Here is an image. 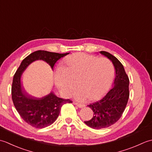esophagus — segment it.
<instances>
[{
    "instance_id": "esophagus-1",
    "label": "esophagus",
    "mask_w": 152,
    "mask_h": 152,
    "mask_svg": "<svg viewBox=\"0 0 152 152\" xmlns=\"http://www.w3.org/2000/svg\"><path fill=\"white\" fill-rule=\"evenodd\" d=\"M74 104L76 105L79 108H83V107H85V106H86V105L82 104V103H79V102H74Z\"/></svg>"
}]
</instances>
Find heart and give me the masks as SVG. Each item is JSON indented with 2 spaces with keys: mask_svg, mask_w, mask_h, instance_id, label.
<instances>
[{
  "mask_svg": "<svg viewBox=\"0 0 152 152\" xmlns=\"http://www.w3.org/2000/svg\"><path fill=\"white\" fill-rule=\"evenodd\" d=\"M114 76V66L107 58L79 53L64 61V69L59 68L55 74L57 86L64 95H69L78 82L74 93L78 101L89 97L96 99L107 91Z\"/></svg>",
  "mask_w": 152,
  "mask_h": 152,
  "instance_id": "heart-1",
  "label": "heart"
}]
</instances>
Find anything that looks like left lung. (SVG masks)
I'll list each match as a JSON object with an SVG mask.
<instances>
[{"instance_id":"obj_1","label":"left lung","mask_w":152,"mask_h":152,"mask_svg":"<svg viewBox=\"0 0 152 152\" xmlns=\"http://www.w3.org/2000/svg\"><path fill=\"white\" fill-rule=\"evenodd\" d=\"M100 53L112 61L115 74L112 88L101 100L88 106L92 109L93 116L84 122L95 129L108 127L117 122L125 110L129 96V80L123 64L110 53L104 51Z\"/></svg>"}]
</instances>
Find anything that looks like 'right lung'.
Listing matches in <instances>:
<instances>
[{
  "mask_svg": "<svg viewBox=\"0 0 152 152\" xmlns=\"http://www.w3.org/2000/svg\"><path fill=\"white\" fill-rule=\"evenodd\" d=\"M69 53L36 51L22 61L15 73L12 86L13 103L19 114L28 125L38 129L51 125L59 116L62 106L72 101L69 99L57 97L53 92L42 98L29 95L21 86V77L23 72L31 63L37 60L46 61L53 70L57 61Z\"/></svg>",
  "mask_w": 152,
  "mask_h": 152,
  "instance_id": "add662e5",
  "label": "right lung"
}]
</instances>
